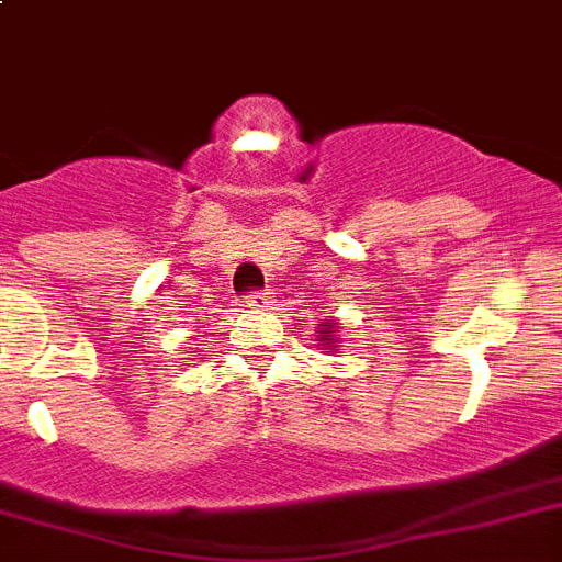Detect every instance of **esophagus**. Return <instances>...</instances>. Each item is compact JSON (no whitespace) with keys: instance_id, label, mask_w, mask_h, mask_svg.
Returning a JSON list of instances; mask_svg holds the SVG:
<instances>
[{"instance_id":"esophagus-1","label":"esophagus","mask_w":562,"mask_h":562,"mask_svg":"<svg viewBox=\"0 0 562 562\" xmlns=\"http://www.w3.org/2000/svg\"><path fill=\"white\" fill-rule=\"evenodd\" d=\"M267 301H270V292H249L247 299H244V304L256 310V306H263V304H267Z\"/></svg>"}]
</instances>
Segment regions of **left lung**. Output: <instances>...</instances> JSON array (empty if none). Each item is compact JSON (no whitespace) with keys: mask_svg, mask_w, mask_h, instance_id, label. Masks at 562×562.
Here are the masks:
<instances>
[{"mask_svg":"<svg viewBox=\"0 0 562 562\" xmlns=\"http://www.w3.org/2000/svg\"><path fill=\"white\" fill-rule=\"evenodd\" d=\"M338 327H335L333 321H324V324H318V347H338Z\"/></svg>","mask_w":562,"mask_h":562,"instance_id":"1","label":"left lung"}]
</instances>
